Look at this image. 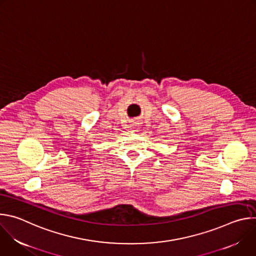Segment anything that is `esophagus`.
I'll use <instances>...</instances> for the list:
<instances>
[{
	"label": "esophagus",
	"instance_id": "esophagus-1",
	"mask_svg": "<svg viewBox=\"0 0 256 256\" xmlns=\"http://www.w3.org/2000/svg\"><path fill=\"white\" fill-rule=\"evenodd\" d=\"M134 132H138V126H136V124H134Z\"/></svg>",
	"mask_w": 256,
	"mask_h": 256
}]
</instances>
